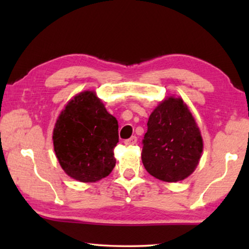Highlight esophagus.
<instances>
[{
	"label": "esophagus",
	"instance_id": "esophagus-1",
	"mask_svg": "<svg viewBox=\"0 0 249 249\" xmlns=\"http://www.w3.org/2000/svg\"><path fill=\"white\" fill-rule=\"evenodd\" d=\"M137 142V137L136 136H132L130 138H128V140L124 141V144L126 146H133Z\"/></svg>",
	"mask_w": 249,
	"mask_h": 249
}]
</instances>
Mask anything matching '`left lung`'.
I'll list each match as a JSON object with an SVG mask.
<instances>
[{"label":"left lung","instance_id":"1","mask_svg":"<svg viewBox=\"0 0 249 249\" xmlns=\"http://www.w3.org/2000/svg\"><path fill=\"white\" fill-rule=\"evenodd\" d=\"M142 140V161L155 178L177 182L190 176L199 163L203 141L181 98L169 96L151 113Z\"/></svg>","mask_w":249,"mask_h":249}]
</instances>
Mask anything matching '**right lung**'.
Segmentation results:
<instances>
[{
  "label": "right lung",
  "mask_w": 249,
  "mask_h": 249,
  "mask_svg": "<svg viewBox=\"0 0 249 249\" xmlns=\"http://www.w3.org/2000/svg\"><path fill=\"white\" fill-rule=\"evenodd\" d=\"M53 149L67 175L96 182L115 167L119 124L93 91H84L66 105L54 124Z\"/></svg>",
  "instance_id": "right-lung-1"
}]
</instances>
